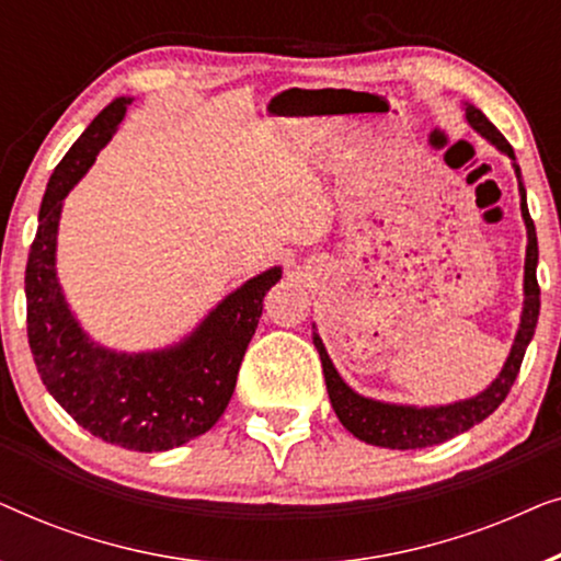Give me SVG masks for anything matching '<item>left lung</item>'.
<instances>
[{"label":"left lung","mask_w":561,"mask_h":561,"mask_svg":"<svg viewBox=\"0 0 561 561\" xmlns=\"http://www.w3.org/2000/svg\"><path fill=\"white\" fill-rule=\"evenodd\" d=\"M467 122L478 129L482 137H488L497 150L516 160L513 156L511 142L497 133V127L490 122L485 114L474 106H467ZM516 175L520 179V168L516 165ZM520 188V214H524L526 229H528V248H526V278H524V313H520V327L513 342L511 357L505 359L503 370L493 380V386L482 390L480 396L470 398V401H459L451 405H439V409H416V405H396V403H380L373 398H363L352 390L347 382L340 378L334 370L332 359H329L324 344H321L319 334H313V344H317L321 367H324V380L329 390V401L336 416H340L342 426L357 439L375 447L386 449H421L432 447V444H442L451 439V436L467 432L480 421H485L497 405L505 401L511 393L513 382L518 378L520 363H524L526 347L531 342L536 321H539V306H541V288L536 280V263H539V242H536V227L531 214L526 206V188L518 181Z\"/></svg>","instance_id":"8db88e82"}]
</instances>
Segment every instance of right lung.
I'll return each instance as SVG.
<instances>
[{
	"label": "right lung",
	"mask_w": 561,
	"mask_h": 561,
	"mask_svg": "<svg viewBox=\"0 0 561 561\" xmlns=\"http://www.w3.org/2000/svg\"><path fill=\"white\" fill-rule=\"evenodd\" d=\"M129 102L114 99L99 112L50 175L25 271L27 342L43 386L76 424L117 447L165 451L206 434L225 413L263 298L280 280V267L229 294L188 340L171 350L117 355L89 342L56 278L60 206L110 142Z\"/></svg>",
	"instance_id": "obj_1"
}]
</instances>
